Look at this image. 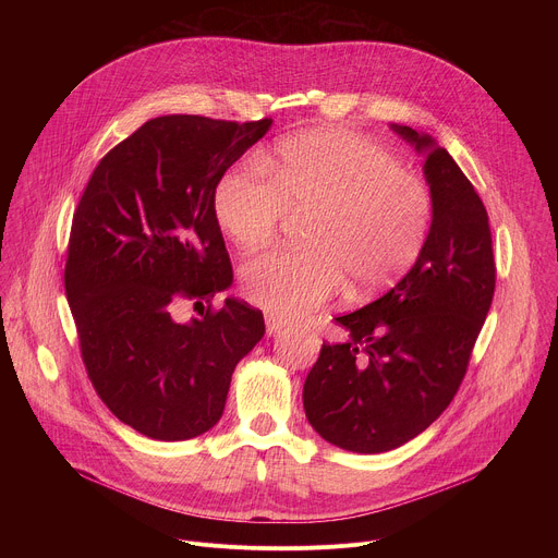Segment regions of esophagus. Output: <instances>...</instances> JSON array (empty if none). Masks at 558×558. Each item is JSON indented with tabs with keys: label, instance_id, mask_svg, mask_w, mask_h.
<instances>
[{
	"label": "esophagus",
	"instance_id": "esophagus-1",
	"mask_svg": "<svg viewBox=\"0 0 558 558\" xmlns=\"http://www.w3.org/2000/svg\"><path fill=\"white\" fill-rule=\"evenodd\" d=\"M265 323H267V333L269 336H276V333H280L282 331V327L287 325V323H282L278 315H274V313H265Z\"/></svg>",
	"mask_w": 558,
	"mask_h": 558
}]
</instances>
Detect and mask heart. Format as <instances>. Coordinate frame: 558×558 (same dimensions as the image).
Wrapping results in <instances>:
<instances>
[{
	"instance_id": "b5f03b06",
	"label": "heart",
	"mask_w": 558,
	"mask_h": 558,
	"mask_svg": "<svg viewBox=\"0 0 558 558\" xmlns=\"http://www.w3.org/2000/svg\"><path fill=\"white\" fill-rule=\"evenodd\" d=\"M211 209L243 252L267 247L287 214H308L306 247L269 252L243 271L250 302L302 317L349 282L368 298L400 282L417 263L433 220L428 185L384 145L344 130H315L250 154L216 181Z\"/></svg>"
}]
</instances>
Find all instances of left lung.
I'll use <instances>...</instances> for the list:
<instances>
[{
  "label": "left lung",
  "mask_w": 558,
  "mask_h": 558,
  "mask_svg": "<svg viewBox=\"0 0 558 558\" xmlns=\"http://www.w3.org/2000/svg\"><path fill=\"white\" fill-rule=\"evenodd\" d=\"M390 130L426 154V245L388 293L336 317L349 340L323 344L302 390L315 433L364 454L411 441L448 409L497 280L488 211L472 183L430 134L397 123Z\"/></svg>",
  "instance_id": "1"
}]
</instances>
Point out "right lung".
I'll return each mask as SVG.
<instances>
[{"instance_id": "right-lung-1", "label": "right lung", "mask_w": 558, "mask_h": 558, "mask_svg": "<svg viewBox=\"0 0 558 558\" xmlns=\"http://www.w3.org/2000/svg\"><path fill=\"white\" fill-rule=\"evenodd\" d=\"M269 128L149 119L101 158L72 216L63 282L88 377L112 415L149 439L207 433L235 364L265 336L247 302L211 308L233 280L211 194ZM183 299L210 306L177 324Z\"/></svg>"}]
</instances>
